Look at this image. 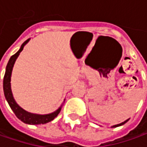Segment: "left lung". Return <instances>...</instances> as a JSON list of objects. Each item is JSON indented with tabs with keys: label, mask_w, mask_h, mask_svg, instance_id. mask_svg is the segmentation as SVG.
Returning a JSON list of instances; mask_svg holds the SVG:
<instances>
[{
	"label": "left lung",
	"mask_w": 147,
	"mask_h": 147,
	"mask_svg": "<svg viewBox=\"0 0 147 147\" xmlns=\"http://www.w3.org/2000/svg\"><path fill=\"white\" fill-rule=\"evenodd\" d=\"M129 119H128L127 120H125V121H124V122H122V123H120V124H115V125H113L111 128H115V127H119V126H121V125H123V124H125L126 122H128V121H129Z\"/></svg>",
	"instance_id": "left-lung-1"
}]
</instances>
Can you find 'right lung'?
<instances>
[{
    "instance_id": "1",
    "label": "right lung",
    "mask_w": 147,
    "mask_h": 147,
    "mask_svg": "<svg viewBox=\"0 0 147 147\" xmlns=\"http://www.w3.org/2000/svg\"><path fill=\"white\" fill-rule=\"evenodd\" d=\"M29 40L30 39H28L26 41H24L18 52L15 54L12 55L9 58L7 66H6L4 80H3V89H4V94H5V99L7 100L8 103L9 105L10 108L12 109L13 113L21 121H23V123H25V124H44L48 123V122H50L55 117H57L58 115L59 114V112H60V111H61L62 107H60L57 111H55L53 113L47 115L32 114V113L28 112L25 110H23V108H21L18 104L16 103L15 100L13 98L12 91H11V86H10V79H11V73H12L13 64H14L16 59L18 57L20 52L23 49L24 45L28 43Z\"/></svg>"
}]
</instances>
